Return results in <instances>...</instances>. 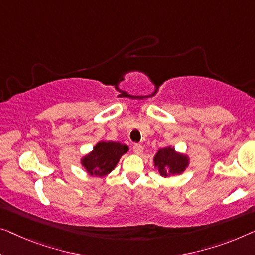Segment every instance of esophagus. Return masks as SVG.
<instances>
[{
	"instance_id": "obj_1",
	"label": "esophagus",
	"mask_w": 255,
	"mask_h": 255,
	"mask_svg": "<svg viewBox=\"0 0 255 255\" xmlns=\"http://www.w3.org/2000/svg\"><path fill=\"white\" fill-rule=\"evenodd\" d=\"M143 149H144V147H143L142 144H137V143H136V144H134V145H132V150H134V152H135L136 154H140V153H142Z\"/></svg>"
}]
</instances>
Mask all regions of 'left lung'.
<instances>
[{
	"instance_id": "left-lung-1",
	"label": "left lung",
	"mask_w": 255,
	"mask_h": 255,
	"mask_svg": "<svg viewBox=\"0 0 255 255\" xmlns=\"http://www.w3.org/2000/svg\"><path fill=\"white\" fill-rule=\"evenodd\" d=\"M154 165L161 176L181 174L188 166V158L183 154H178L173 147H164L159 150L154 157Z\"/></svg>"
}]
</instances>
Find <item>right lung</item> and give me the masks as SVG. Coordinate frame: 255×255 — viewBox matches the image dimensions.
Here are the masks:
<instances>
[{"instance_id": "obj_1", "label": "right lung", "mask_w": 255, "mask_h": 255, "mask_svg": "<svg viewBox=\"0 0 255 255\" xmlns=\"http://www.w3.org/2000/svg\"><path fill=\"white\" fill-rule=\"evenodd\" d=\"M128 146L116 142H100L90 154L82 159V165L91 175L105 176L117 166Z\"/></svg>"}]
</instances>
